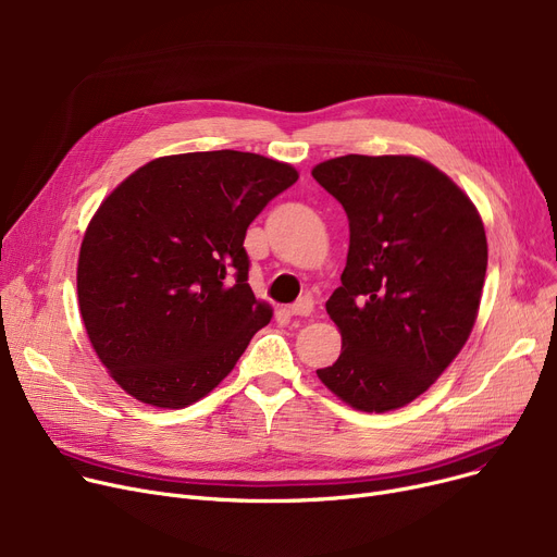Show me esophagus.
Wrapping results in <instances>:
<instances>
[{
	"label": "esophagus",
	"instance_id": "1",
	"mask_svg": "<svg viewBox=\"0 0 557 557\" xmlns=\"http://www.w3.org/2000/svg\"><path fill=\"white\" fill-rule=\"evenodd\" d=\"M290 313H294V315H311L313 313V298L311 296L300 298L298 302L290 305Z\"/></svg>",
	"mask_w": 557,
	"mask_h": 557
}]
</instances>
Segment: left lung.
Returning a JSON list of instances; mask_svg holds the SVG:
<instances>
[{
    "mask_svg": "<svg viewBox=\"0 0 557 557\" xmlns=\"http://www.w3.org/2000/svg\"><path fill=\"white\" fill-rule=\"evenodd\" d=\"M311 175L349 221L347 263L327 300L343 349L315 374L359 411H393L470 338L487 269L483 221L454 181L413 156H343Z\"/></svg>",
    "mask_w": 557,
    "mask_h": 557,
    "instance_id": "8db88e82",
    "label": "left lung"
}]
</instances>
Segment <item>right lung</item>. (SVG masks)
Masks as SVG:
<instances>
[{"mask_svg":"<svg viewBox=\"0 0 557 557\" xmlns=\"http://www.w3.org/2000/svg\"><path fill=\"white\" fill-rule=\"evenodd\" d=\"M296 181L294 166L257 153H183L139 166L101 202L81 244L78 307L128 395L158 408L198 401L271 323L244 239Z\"/></svg>","mask_w":557,"mask_h":557,"instance_id":"1","label":"right lung"}]
</instances>
